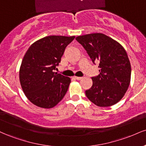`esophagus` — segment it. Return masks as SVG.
<instances>
[{"mask_svg": "<svg viewBox=\"0 0 146 146\" xmlns=\"http://www.w3.org/2000/svg\"><path fill=\"white\" fill-rule=\"evenodd\" d=\"M74 78L77 80H82V77H74Z\"/></svg>", "mask_w": 146, "mask_h": 146, "instance_id": "obj_1", "label": "esophagus"}]
</instances>
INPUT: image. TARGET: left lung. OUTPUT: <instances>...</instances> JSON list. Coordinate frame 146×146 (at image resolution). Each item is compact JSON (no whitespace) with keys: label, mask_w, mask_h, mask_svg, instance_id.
<instances>
[{"label":"left lung","mask_w":146,"mask_h":146,"mask_svg":"<svg viewBox=\"0 0 146 146\" xmlns=\"http://www.w3.org/2000/svg\"><path fill=\"white\" fill-rule=\"evenodd\" d=\"M93 64L100 63V74L92 78L93 85L85 91L90 102L108 107L119 102L130 84L131 66L124 48L113 38L95 33L78 36Z\"/></svg>","instance_id":"1"}]
</instances>
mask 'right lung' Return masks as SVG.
Returning <instances> with one entry per match:
<instances>
[{
  "instance_id": "1",
  "label": "right lung",
  "mask_w": 146,
  "mask_h": 146,
  "mask_svg": "<svg viewBox=\"0 0 146 146\" xmlns=\"http://www.w3.org/2000/svg\"><path fill=\"white\" fill-rule=\"evenodd\" d=\"M74 38L46 36L33 43L27 51L20 68V82L26 97L34 105L51 108L64 97L71 79L53 71Z\"/></svg>"
}]
</instances>
